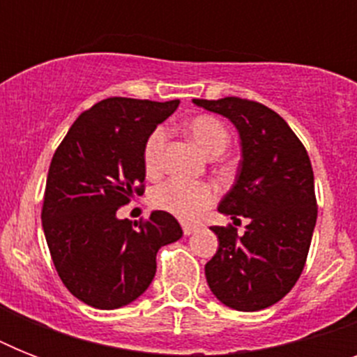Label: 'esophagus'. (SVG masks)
Returning a JSON list of instances; mask_svg holds the SVG:
<instances>
[{
	"label": "esophagus",
	"instance_id": "obj_1",
	"mask_svg": "<svg viewBox=\"0 0 357 357\" xmlns=\"http://www.w3.org/2000/svg\"><path fill=\"white\" fill-rule=\"evenodd\" d=\"M198 229V226H192V224H183V234L185 235H192Z\"/></svg>",
	"mask_w": 357,
	"mask_h": 357
}]
</instances>
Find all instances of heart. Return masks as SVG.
<instances>
[{
	"mask_svg": "<svg viewBox=\"0 0 357 357\" xmlns=\"http://www.w3.org/2000/svg\"><path fill=\"white\" fill-rule=\"evenodd\" d=\"M185 131L195 142L196 148L207 157L220 155L229 144V133L226 126L215 116L200 114L185 123ZM167 133L157 128L146 139L144 167L148 174H155L161 168L162 150H165ZM217 200V190L204 181H187V179H167L151 190V204L174 215L183 222H196L202 215Z\"/></svg>",
	"mask_w": 357,
	"mask_h": 357,
	"instance_id": "heart-1",
	"label": "heart"
}]
</instances>
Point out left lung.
I'll list each match as a JSON object with an SVG mask.
<instances>
[{
  "label": "left lung",
  "instance_id": "left-lung-1",
  "mask_svg": "<svg viewBox=\"0 0 357 357\" xmlns=\"http://www.w3.org/2000/svg\"><path fill=\"white\" fill-rule=\"evenodd\" d=\"M192 102L237 128L243 159L218 211L234 224L248 218L243 235L234 226L211 228L218 250L207 261V283L231 310H265L294 287L307 259L317 222L310 155L287 122L261 103L235 96Z\"/></svg>",
  "mask_w": 357,
  "mask_h": 357
}]
</instances>
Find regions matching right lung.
Masks as SVG:
<instances>
[{"label":"right lung","mask_w":357,"mask_h":357,"mask_svg":"<svg viewBox=\"0 0 357 357\" xmlns=\"http://www.w3.org/2000/svg\"><path fill=\"white\" fill-rule=\"evenodd\" d=\"M179 100L107 98L72 123L47 172L42 228L59 278L96 310L131 304L155 276L157 250L183 231L167 211L146 222L116 211L144 192V144Z\"/></svg>","instance_id":"right-lung-1"}]
</instances>
